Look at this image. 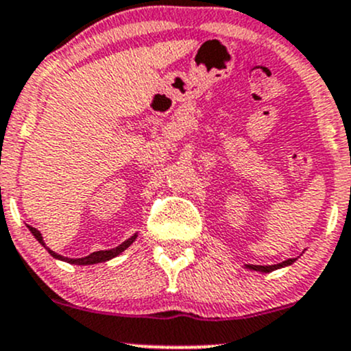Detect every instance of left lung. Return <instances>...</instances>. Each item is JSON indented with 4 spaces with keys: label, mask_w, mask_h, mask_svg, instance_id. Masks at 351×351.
Segmentation results:
<instances>
[{
    "label": "left lung",
    "mask_w": 351,
    "mask_h": 351,
    "mask_svg": "<svg viewBox=\"0 0 351 351\" xmlns=\"http://www.w3.org/2000/svg\"><path fill=\"white\" fill-rule=\"evenodd\" d=\"M298 258H293V259H286V261L282 263H278V265H269V266H261V265H244V267L250 271H254V273H271V271H276V269H281V267H288L291 266L293 263L296 261Z\"/></svg>",
    "instance_id": "1"
}]
</instances>
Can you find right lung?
Masks as SVG:
<instances>
[{
	"label": "right lung",
	"instance_id": "1",
	"mask_svg": "<svg viewBox=\"0 0 351 351\" xmlns=\"http://www.w3.org/2000/svg\"><path fill=\"white\" fill-rule=\"evenodd\" d=\"M28 229H29V232H32V234L35 236V239L38 241V243L41 244V246H43L45 250H47L48 252H50V254L53 256L55 259H58V261L70 263V265H78V266L99 265V263L110 261V259H114V258H117V256H119V254H122V252L125 251L127 247H129L130 244L134 243V241L137 239V236H138L137 232H135L134 236H130L129 239H125V241H123L122 244H119V246H117V247H112V250H104V251H95V252H92V254L85 256V258H65V256H62V254H58V252L51 251L50 247H48L47 244H45L43 236H41V232L38 231V229H36V228H32V226H28Z\"/></svg>",
	"mask_w": 351,
	"mask_h": 351
}]
</instances>
